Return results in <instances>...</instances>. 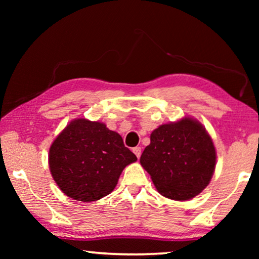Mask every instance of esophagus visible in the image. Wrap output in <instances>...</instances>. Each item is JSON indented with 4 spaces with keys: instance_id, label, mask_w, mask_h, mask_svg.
<instances>
[{
    "instance_id": "34e87169",
    "label": "esophagus",
    "mask_w": 259,
    "mask_h": 259,
    "mask_svg": "<svg viewBox=\"0 0 259 259\" xmlns=\"http://www.w3.org/2000/svg\"><path fill=\"white\" fill-rule=\"evenodd\" d=\"M134 153H135V154H136V156H137L138 157V159H139V157H140V155H142V148H140V147H135L134 148Z\"/></svg>"
}]
</instances>
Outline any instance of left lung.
Returning <instances> with one entry per match:
<instances>
[{
    "label": "left lung",
    "instance_id": "1",
    "mask_svg": "<svg viewBox=\"0 0 259 259\" xmlns=\"http://www.w3.org/2000/svg\"><path fill=\"white\" fill-rule=\"evenodd\" d=\"M140 164L161 195L185 201L208 186L216 166V150L204 126L185 116L152 131Z\"/></svg>",
    "mask_w": 259,
    "mask_h": 259
}]
</instances>
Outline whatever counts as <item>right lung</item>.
<instances>
[{
	"label": "right lung",
	"mask_w": 259,
	"mask_h": 259,
	"mask_svg": "<svg viewBox=\"0 0 259 259\" xmlns=\"http://www.w3.org/2000/svg\"><path fill=\"white\" fill-rule=\"evenodd\" d=\"M136 161L119 134L87 119L69 122L49 151L52 178L61 192L82 202L108 195L123 169Z\"/></svg>",
	"instance_id": "obj_1"
}]
</instances>
